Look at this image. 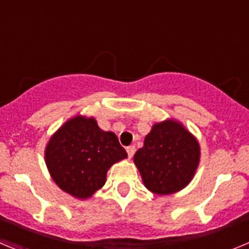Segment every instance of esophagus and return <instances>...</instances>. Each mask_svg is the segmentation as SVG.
<instances>
[{
  "mask_svg": "<svg viewBox=\"0 0 249 249\" xmlns=\"http://www.w3.org/2000/svg\"><path fill=\"white\" fill-rule=\"evenodd\" d=\"M126 151H127V153H128V158H132L133 157V155H135L136 148H135V146H129V147H127Z\"/></svg>",
  "mask_w": 249,
  "mask_h": 249,
  "instance_id": "1",
  "label": "esophagus"
}]
</instances>
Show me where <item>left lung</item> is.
Listing matches in <instances>:
<instances>
[{"label": "left lung", "mask_w": 249, "mask_h": 249, "mask_svg": "<svg viewBox=\"0 0 249 249\" xmlns=\"http://www.w3.org/2000/svg\"><path fill=\"white\" fill-rule=\"evenodd\" d=\"M201 158L198 141L179 121L155 123L133 162L143 184L158 196L172 195L188 186Z\"/></svg>", "instance_id": "obj_1"}]
</instances>
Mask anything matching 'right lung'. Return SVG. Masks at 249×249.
Wrapping results in <instances>:
<instances>
[{
	"instance_id": "right-lung-1",
	"label": "right lung",
	"mask_w": 249,
	"mask_h": 249,
	"mask_svg": "<svg viewBox=\"0 0 249 249\" xmlns=\"http://www.w3.org/2000/svg\"><path fill=\"white\" fill-rule=\"evenodd\" d=\"M124 158L127 152L117 136L82 114L66 121L45 149L46 166L54 183L81 201L101 190L111 166Z\"/></svg>"
}]
</instances>
